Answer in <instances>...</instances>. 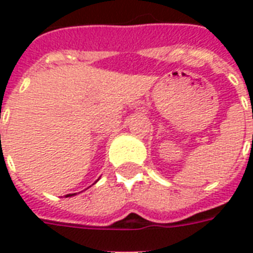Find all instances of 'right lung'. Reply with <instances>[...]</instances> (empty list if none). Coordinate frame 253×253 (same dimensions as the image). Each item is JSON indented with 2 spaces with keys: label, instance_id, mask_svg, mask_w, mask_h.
Instances as JSON below:
<instances>
[{
  "label": "right lung",
  "instance_id": "right-lung-1",
  "mask_svg": "<svg viewBox=\"0 0 253 253\" xmlns=\"http://www.w3.org/2000/svg\"><path fill=\"white\" fill-rule=\"evenodd\" d=\"M98 180H99V178H98ZM98 180H97V181H98ZM97 181H95V182H97ZM72 196H76V193H72V194H67L65 197H72Z\"/></svg>",
  "mask_w": 253,
  "mask_h": 253
}]
</instances>
